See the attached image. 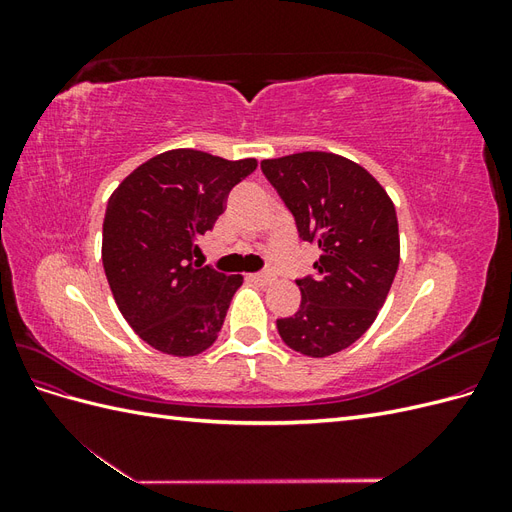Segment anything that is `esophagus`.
I'll return each instance as SVG.
<instances>
[{
    "instance_id": "obj_1",
    "label": "esophagus",
    "mask_w": 512,
    "mask_h": 512,
    "mask_svg": "<svg viewBox=\"0 0 512 512\" xmlns=\"http://www.w3.org/2000/svg\"><path fill=\"white\" fill-rule=\"evenodd\" d=\"M250 277V280L254 282V284H258V286H271L273 284V273H269V271H260V273H252V275H247Z\"/></svg>"
}]
</instances>
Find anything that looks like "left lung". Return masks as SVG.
<instances>
[{
	"label": "left lung",
	"instance_id": "left-lung-1",
	"mask_svg": "<svg viewBox=\"0 0 512 512\" xmlns=\"http://www.w3.org/2000/svg\"><path fill=\"white\" fill-rule=\"evenodd\" d=\"M292 211L303 241L318 243L316 275L299 280V312L277 320L286 346L305 356H331L352 346L389 297L399 267V226L378 179L344 156L303 151L262 160Z\"/></svg>",
	"mask_w": 512,
	"mask_h": 512
}]
</instances>
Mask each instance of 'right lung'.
Returning <instances> with one entry per match:
<instances>
[{"instance_id":"1","label":"right lung","mask_w":512,"mask_h":512,"mask_svg":"<svg viewBox=\"0 0 512 512\" xmlns=\"http://www.w3.org/2000/svg\"><path fill=\"white\" fill-rule=\"evenodd\" d=\"M256 166L254 158L170 149L134 168L108 198L106 280L119 312L151 348L196 356L218 339L243 277L194 262L196 241L224 213L228 192Z\"/></svg>"}]
</instances>
